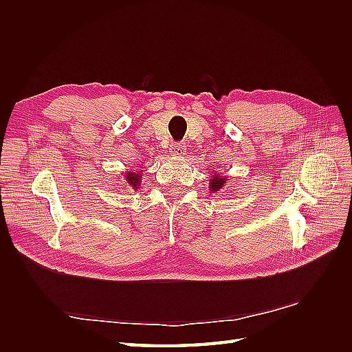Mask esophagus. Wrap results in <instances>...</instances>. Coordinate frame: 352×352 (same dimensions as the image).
I'll list each match as a JSON object with an SVG mask.
<instances>
[{
  "mask_svg": "<svg viewBox=\"0 0 352 352\" xmlns=\"http://www.w3.org/2000/svg\"><path fill=\"white\" fill-rule=\"evenodd\" d=\"M172 155L175 157H184L186 154V145L184 142H179V144H173L172 145Z\"/></svg>",
  "mask_w": 352,
  "mask_h": 352,
  "instance_id": "obj_1",
  "label": "esophagus"
}]
</instances>
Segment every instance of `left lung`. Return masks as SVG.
I'll return each instance as SVG.
<instances>
[{
    "label": "left lung",
    "instance_id": "left-lung-1",
    "mask_svg": "<svg viewBox=\"0 0 352 352\" xmlns=\"http://www.w3.org/2000/svg\"><path fill=\"white\" fill-rule=\"evenodd\" d=\"M229 182L228 176H225L220 172H214L211 175V179H210V192H220L221 189H225L226 184Z\"/></svg>",
    "mask_w": 352,
    "mask_h": 352
}]
</instances>
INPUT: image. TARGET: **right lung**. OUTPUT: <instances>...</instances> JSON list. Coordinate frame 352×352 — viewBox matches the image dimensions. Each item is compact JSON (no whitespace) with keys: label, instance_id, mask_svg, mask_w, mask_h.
I'll return each mask as SVG.
<instances>
[{"label":"right lung","instance_id":"1","mask_svg":"<svg viewBox=\"0 0 352 352\" xmlns=\"http://www.w3.org/2000/svg\"><path fill=\"white\" fill-rule=\"evenodd\" d=\"M141 172H124V180L127 186H131L133 189H138L141 185Z\"/></svg>","mask_w":352,"mask_h":352}]
</instances>
